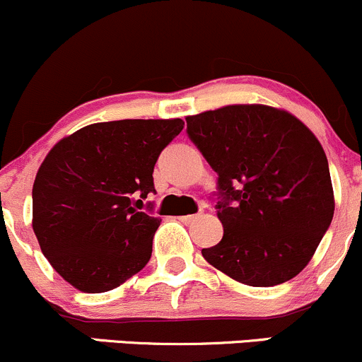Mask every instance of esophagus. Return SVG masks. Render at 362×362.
<instances>
[{
	"mask_svg": "<svg viewBox=\"0 0 362 362\" xmlns=\"http://www.w3.org/2000/svg\"><path fill=\"white\" fill-rule=\"evenodd\" d=\"M197 216H199V214H185V216H180V218H178V220H180L182 223H192V221L196 220Z\"/></svg>",
	"mask_w": 362,
	"mask_h": 362,
	"instance_id": "1",
	"label": "esophagus"
}]
</instances>
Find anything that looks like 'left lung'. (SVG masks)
<instances>
[{
  "label": "left lung",
  "instance_id": "left-lung-1",
  "mask_svg": "<svg viewBox=\"0 0 362 362\" xmlns=\"http://www.w3.org/2000/svg\"><path fill=\"white\" fill-rule=\"evenodd\" d=\"M187 134L218 173L223 237L209 264L251 287L299 275L335 211L327 154L288 111L230 105L187 117Z\"/></svg>",
  "mask_w": 362,
  "mask_h": 362
}]
</instances>
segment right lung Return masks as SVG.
Masks as SVG:
<instances>
[{
	"label": "right lung",
	"mask_w": 362,
	"mask_h": 362,
	"mask_svg": "<svg viewBox=\"0 0 362 362\" xmlns=\"http://www.w3.org/2000/svg\"><path fill=\"white\" fill-rule=\"evenodd\" d=\"M182 129L180 118L93 123L47 153L33 187V228L71 287L113 291L148 264L160 218L137 204L154 192L158 156Z\"/></svg>",
	"instance_id": "add662e5"
}]
</instances>
